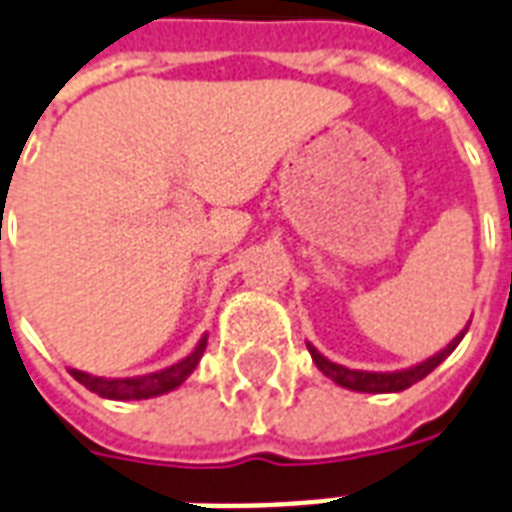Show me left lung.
<instances>
[{"mask_svg":"<svg viewBox=\"0 0 512 512\" xmlns=\"http://www.w3.org/2000/svg\"><path fill=\"white\" fill-rule=\"evenodd\" d=\"M467 333V327H464L462 333L456 335L454 341L448 343L446 349H440L438 354H432L429 360L419 362V365H413V368L405 370H392V373H370V370H351L346 365H338V362H330L327 357H322L311 343H306L308 351H311V360L317 362V368L325 373L327 378H333L338 386H346L351 392H370V395H384V392H403L408 386H413L416 381H421L424 376H429L432 370L438 368L440 362L446 360L448 354L459 346V341Z\"/></svg>","mask_w":512,"mask_h":512,"instance_id":"1","label":"left lung"}]
</instances>
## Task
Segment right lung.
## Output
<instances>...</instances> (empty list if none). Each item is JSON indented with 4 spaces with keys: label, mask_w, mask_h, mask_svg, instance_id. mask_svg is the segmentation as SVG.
Segmentation results:
<instances>
[{
    "label": "right lung",
    "mask_w": 512,
    "mask_h": 512,
    "mask_svg": "<svg viewBox=\"0 0 512 512\" xmlns=\"http://www.w3.org/2000/svg\"><path fill=\"white\" fill-rule=\"evenodd\" d=\"M206 338L209 335H201V341L195 346L185 360L174 362L169 368L155 370V373H147V376H131V378H104V376H91L85 370L69 368V373L74 376V381H80L85 389H91L99 397H107V400H150V397L166 395L171 389H177L179 384H185V378L195 370V365L201 362L206 349Z\"/></svg>",
    "instance_id": "obj_1"
}]
</instances>
